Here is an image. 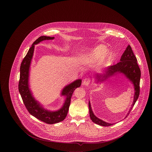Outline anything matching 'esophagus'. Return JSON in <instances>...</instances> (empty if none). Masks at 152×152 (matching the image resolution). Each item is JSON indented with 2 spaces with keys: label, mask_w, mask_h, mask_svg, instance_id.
I'll return each mask as SVG.
<instances>
[{
  "label": "esophagus",
  "mask_w": 152,
  "mask_h": 152,
  "mask_svg": "<svg viewBox=\"0 0 152 152\" xmlns=\"http://www.w3.org/2000/svg\"><path fill=\"white\" fill-rule=\"evenodd\" d=\"M90 83H91L90 78L87 77V78H86L84 80L83 84V85H84L86 86H88L90 84Z\"/></svg>",
  "instance_id": "esophagus-1"
}]
</instances>
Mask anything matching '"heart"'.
Masks as SVG:
<instances>
[{
    "mask_svg": "<svg viewBox=\"0 0 152 152\" xmlns=\"http://www.w3.org/2000/svg\"><path fill=\"white\" fill-rule=\"evenodd\" d=\"M107 48L105 46L103 45H99L97 47H96L94 50V51L91 52V53L83 55L81 57L82 60L84 61L86 63H94L101 56L104 55L107 53ZM109 56V54H106L104 56V58H108Z\"/></svg>",
    "mask_w": 152,
    "mask_h": 152,
    "instance_id": "b5f03b06",
    "label": "heart"
}]
</instances>
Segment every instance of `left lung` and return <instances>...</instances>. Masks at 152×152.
Instances as JSON below:
<instances>
[{
  "label": "left lung",
  "instance_id": "8db88e82",
  "mask_svg": "<svg viewBox=\"0 0 152 152\" xmlns=\"http://www.w3.org/2000/svg\"><path fill=\"white\" fill-rule=\"evenodd\" d=\"M118 73H123L133 84L134 88V95L133 102L132 107L125 117L129 115L130 111L138 98L140 94V81L141 77V71L138 65L137 58H136L132 48L129 45L126 47L125 51L123 53L120 58V61L115 65L109 66L102 74H97V82L105 80L108 77L115 75ZM89 110L91 119L94 123L103 126H108L112 125L113 124L108 123L102 121L94 115L91 108V103L89 102Z\"/></svg>",
  "mask_w": 152,
  "mask_h": 152
}]
</instances>
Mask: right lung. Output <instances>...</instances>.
Wrapping results in <instances>:
<instances>
[{"instance_id": "obj_1", "label": "right lung", "mask_w": 152, "mask_h": 152, "mask_svg": "<svg viewBox=\"0 0 152 152\" xmlns=\"http://www.w3.org/2000/svg\"><path fill=\"white\" fill-rule=\"evenodd\" d=\"M54 38V37L50 36H40L33 43L21 63L18 86L23 101L29 113L39 120L48 124L59 123L65 119L69 110L73 93L76 88L81 86V80H76L63 88L61 94L65 96L66 99L63 107L57 111L52 112L45 109L32 96L29 88L28 80L30 64L35 48L34 45L45 40H52Z\"/></svg>"}]
</instances>
